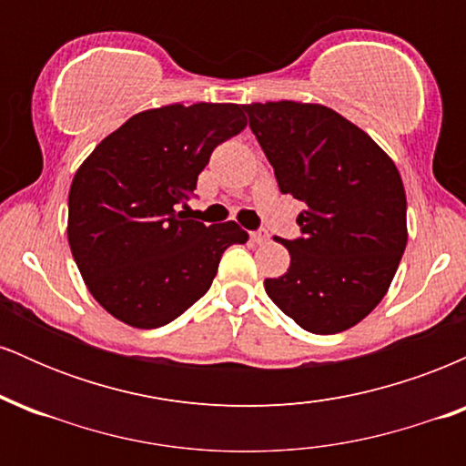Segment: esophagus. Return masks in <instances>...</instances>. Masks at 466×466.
Segmentation results:
<instances>
[{
  "instance_id": "obj_1",
  "label": "esophagus",
  "mask_w": 466,
  "mask_h": 466,
  "mask_svg": "<svg viewBox=\"0 0 466 466\" xmlns=\"http://www.w3.org/2000/svg\"><path fill=\"white\" fill-rule=\"evenodd\" d=\"M249 238L254 240L256 245H263V243H267V240H269V232H267V229H258V232H251Z\"/></svg>"
}]
</instances>
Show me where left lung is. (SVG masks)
<instances>
[{"label":"left lung","instance_id":"obj_1","mask_svg":"<svg viewBox=\"0 0 466 466\" xmlns=\"http://www.w3.org/2000/svg\"><path fill=\"white\" fill-rule=\"evenodd\" d=\"M282 195L302 201L291 265L265 291L309 333L360 324L383 300L408 245V201L390 155L324 105H243Z\"/></svg>","mask_w":466,"mask_h":466}]
</instances>
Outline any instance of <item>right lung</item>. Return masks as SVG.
Masks as SVG:
<instances>
[{
    "label": "right lung",
    "instance_id": "obj_1",
    "mask_svg": "<svg viewBox=\"0 0 466 466\" xmlns=\"http://www.w3.org/2000/svg\"><path fill=\"white\" fill-rule=\"evenodd\" d=\"M248 127L240 105H166L136 114L80 164L69 188L67 240L96 302L120 322L157 329L215 280L234 221L203 226L177 212L221 142Z\"/></svg>",
    "mask_w": 466,
    "mask_h": 466
}]
</instances>
